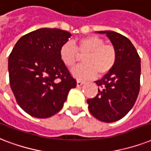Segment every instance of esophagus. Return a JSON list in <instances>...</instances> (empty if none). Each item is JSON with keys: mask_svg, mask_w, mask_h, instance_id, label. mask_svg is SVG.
Wrapping results in <instances>:
<instances>
[{"mask_svg": "<svg viewBox=\"0 0 151 151\" xmlns=\"http://www.w3.org/2000/svg\"><path fill=\"white\" fill-rule=\"evenodd\" d=\"M83 84H84V82L79 81V80H77V82H76V86H81Z\"/></svg>", "mask_w": 151, "mask_h": 151, "instance_id": "esophagus-1", "label": "esophagus"}]
</instances>
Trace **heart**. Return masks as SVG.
<instances>
[{
  "mask_svg": "<svg viewBox=\"0 0 151 151\" xmlns=\"http://www.w3.org/2000/svg\"><path fill=\"white\" fill-rule=\"evenodd\" d=\"M84 64L74 68L72 75L79 80L93 79L107 74L115 66L117 52L115 47L105 44L102 38L96 35L83 37L74 43H64L59 50L60 59L67 68L73 67L79 55Z\"/></svg>",
  "mask_w": 151,
  "mask_h": 151,
  "instance_id": "b5f03b06",
  "label": "heart"
}]
</instances>
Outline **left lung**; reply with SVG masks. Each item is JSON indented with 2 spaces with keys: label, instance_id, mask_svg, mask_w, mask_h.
Here are the masks:
<instances>
[{
  "label": "left lung",
  "instance_id": "1",
  "mask_svg": "<svg viewBox=\"0 0 151 151\" xmlns=\"http://www.w3.org/2000/svg\"><path fill=\"white\" fill-rule=\"evenodd\" d=\"M106 34L115 47V66L101 79L95 81L100 87L94 99H87L90 113L98 120L112 123L123 118L134 106L140 88V57L131 41L113 31Z\"/></svg>",
  "mask_w": 151,
  "mask_h": 151
}]
</instances>
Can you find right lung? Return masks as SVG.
I'll use <instances>...</instances> for the list:
<instances>
[{"instance_id": "obj_1", "label": "right lung", "mask_w": 151, "mask_h": 151, "mask_svg": "<svg viewBox=\"0 0 151 151\" xmlns=\"http://www.w3.org/2000/svg\"><path fill=\"white\" fill-rule=\"evenodd\" d=\"M72 35L57 28H40L21 37L9 57V83L17 103L34 117L58 113L76 86L60 59V46Z\"/></svg>"}]
</instances>
